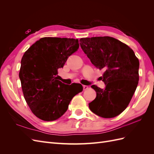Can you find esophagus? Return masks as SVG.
I'll return each instance as SVG.
<instances>
[{
  "label": "esophagus",
  "mask_w": 154,
  "mask_h": 154,
  "mask_svg": "<svg viewBox=\"0 0 154 154\" xmlns=\"http://www.w3.org/2000/svg\"><path fill=\"white\" fill-rule=\"evenodd\" d=\"M83 90H87V88H88V87L87 85H83Z\"/></svg>",
  "instance_id": "34e87169"
}]
</instances>
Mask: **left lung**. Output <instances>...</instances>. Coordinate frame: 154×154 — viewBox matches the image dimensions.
I'll return each instance as SVG.
<instances>
[{
	"instance_id": "1",
	"label": "left lung",
	"mask_w": 154,
	"mask_h": 154,
	"mask_svg": "<svg viewBox=\"0 0 154 154\" xmlns=\"http://www.w3.org/2000/svg\"><path fill=\"white\" fill-rule=\"evenodd\" d=\"M80 46L94 66L103 69L105 88L93 85L96 97L88 103L93 113L104 118L116 117L128 105L139 81V60L127 45L110 36L80 40Z\"/></svg>"
}]
</instances>
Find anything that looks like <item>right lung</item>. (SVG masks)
I'll list each match as a JSON object with an SVG mask.
<instances>
[{
	"label": "right lung",
	"instance_id": "right-lung-1",
	"mask_svg": "<svg viewBox=\"0 0 154 154\" xmlns=\"http://www.w3.org/2000/svg\"><path fill=\"white\" fill-rule=\"evenodd\" d=\"M79 48L78 39L44 37L32 44L21 60L19 78L26 103L37 118L54 121L67 110L82 89L73 91L58 80V69Z\"/></svg>",
	"mask_w": 154,
	"mask_h": 154
}]
</instances>
